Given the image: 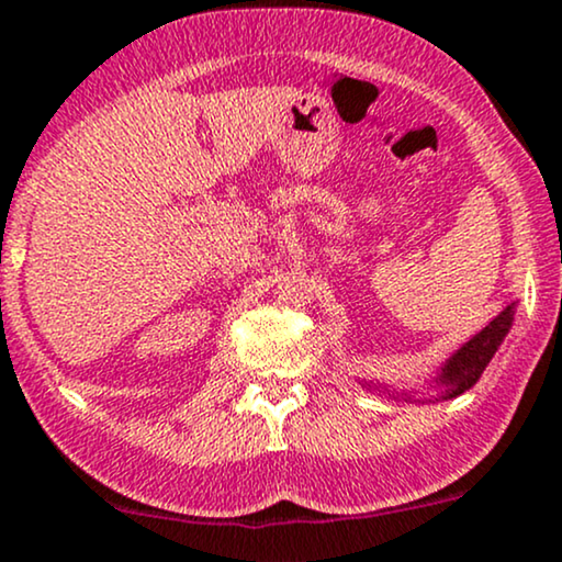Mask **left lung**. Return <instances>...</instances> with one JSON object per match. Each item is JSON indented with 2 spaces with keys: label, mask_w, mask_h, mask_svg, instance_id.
Segmentation results:
<instances>
[{
  "label": "left lung",
  "mask_w": 562,
  "mask_h": 562,
  "mask_svg": "<svg viewBox=\"0 0 562 562\" xmlns=\"http://www.w3.org/2000/svg\"><path fill=\"white\" fill-rule=\"evenodd\" d=\"M510 326H513V305L505 307L503 313H499L497 318L484 328V331L473 336L463 349L454 352V358L445 366V375H441V381L450 386L447 389V397H458V394H463L465 389L476 384L481 373H484V368L490 366V360L494 358V352H497V347L503 345L505 334L510 331Z\"/></svg>",
  "instance_id": "1"
}]
</instances>
